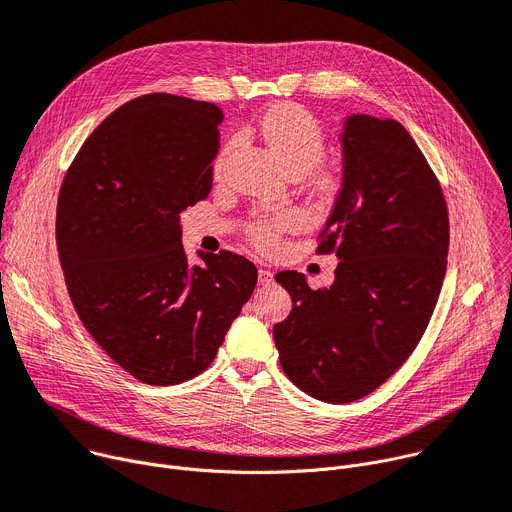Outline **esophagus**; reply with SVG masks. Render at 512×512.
Instances as JSON below:
<instances>
[{"label":"esophagus","mask_w":512,"mask_h":512,"mask_svg":"<svg viewBox=\"0 0 512 512\" xmlns=\"http://www.w3.org/2000/svg\"><path fill=\"white\" fill-rule=\"evenodd\" d=\"M259 284L265 288L273 284V273L269 269H259Z\"/></svg>","instance_id":"34e87169"}]
</instances>
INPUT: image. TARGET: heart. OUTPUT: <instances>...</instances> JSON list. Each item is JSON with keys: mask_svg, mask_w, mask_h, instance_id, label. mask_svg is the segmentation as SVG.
I'll list each match as a JSON object with an SVG mask.
<instances>
[{"mask_svg": "<svg viewBox=\"0 0 512 512\" xmlns=\"http://www.w3.org/2000/svg\"><path fill=\"white\" fill-rule=\"evenodd\" d=\"M259 132L269 153L288 173L310 171L324 155V134L318 120L304 108L282 104L271 108L259 122ZM329 179V177H324ZM296 224L294 212H280L251 226V239L261 249H271L284 230Z\"/></svg>", "mask_w": 512, "mask_h": 512, "instance_id": "heart-1", "label": "heart"}]
</instances>
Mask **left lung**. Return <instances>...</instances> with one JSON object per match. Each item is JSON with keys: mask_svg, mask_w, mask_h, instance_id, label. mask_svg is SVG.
Segmentation results:
<instances>
[{"mask_svg": "<svg viewBox=\"0 0 512 512\" xmlns=\"http://www.w3.org/2000/svg\"><path fill=\"white\" fill-rule=\"evenodd\" d=\"M343 183L316 253H335L331 288L298 271L275 282L292 312L273 327L286 376L308 396L355 402L382 386L421 341L447 269L449 216L439 179L396 120L351 114Z\"/></svg>", "mask_w": 512, "mask_h": 512, "instance_id": "1", "label": "left lung"}]
</instances>
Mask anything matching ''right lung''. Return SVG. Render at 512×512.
<instances>
[{
	"label": "right lung",
	"mask_w": 512,
	"mask_h": 512,
	"mask_svg": "<svg viewBox=\"0 0 512 512\" xmlns=\"http://www.w3.org/2000/svg\"><path fill=\"white\" fill-rule=\"evenodd\" d=\"M222 112L147 94L112 112L75 155L57 204V249L87 333L138 382L175 386L214 361L257 267L230 251L190 267L181 212L206 200Z\"/></svg>",
	"instance_id": "1"
}]
</instances>
